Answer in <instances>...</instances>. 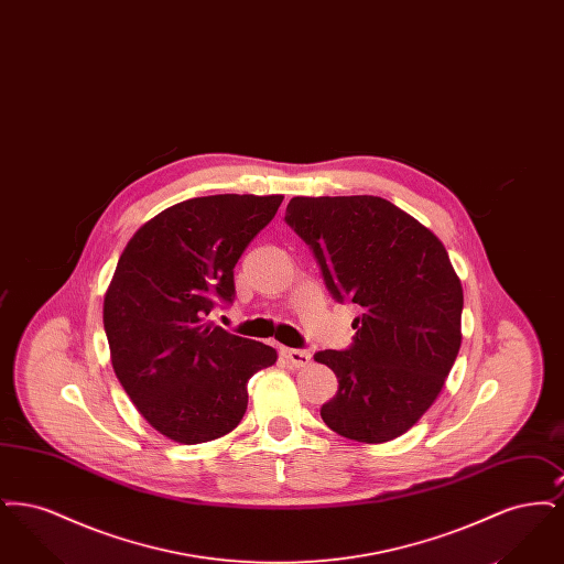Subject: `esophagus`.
<instances>
[{
    "label": "esophagus",
    "mask_w": 564,
    "mask_h": 564,
    "mask_svg": "<svg viewBox=\"0 0 564 564\" xmlns=\"http://www.w3.org/2000/svg\"><path fill=\"white\" fill-rule=\"evenodd\" d=\"M281 355L292 364L294 368H306L311 364V352L304 349H281Z\"/></svg>",
    "instance_id": "34e87169"
}]
</instances>
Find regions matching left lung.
<instances>
[{
	"label": "left lung",
	"mask_w": 564,
	"mask_h": 564,
	"mask_svg": "<svg viewBox=\"0 0 564 564\" xmlns=\"http://www.w3.org/2000/svg\"><path fill=\"white\" fill-rule=\"evenodd\" d=\"M285 221L313 249L334 300L352 302L347 350L315 361L338 378L323 423L343 437L382 444L437 400L460 349L463 288L442 241L380 196H294Z\"/></svg>",
	"instance_id": "obj_1"
}]
</instances>
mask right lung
Masks as SVG:
<instances>
[{"instance_id":"add662e5","label":"right lung","mask_w":564,"mask_h":564,"mask_svg":"<svg viewBox=\"0 0 564 564\" xmlns=\"http://www.w3.org/2000/svg\"><path fill=\"white\" fill-rule=\"evenodd\" d=\"M283 196L177 203L127 242L104 300L111 366L139 414L180 444L212 442L247 410V380L276 350L209 322L235 300V267Z\"/></svg>"}]
</instances>
